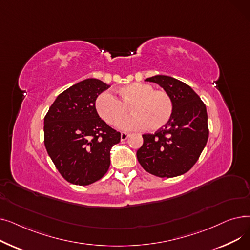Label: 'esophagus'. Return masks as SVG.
I'll use <instances>...</instances> for the list:
<instances>
[{
	"label": "esophagus",
	"instance_id": "1",
	"mask_svg": "<svg viewBox=\"0 0 250 250\" xmlns=\"http://www.w3.org/2000/svg\"><path fill=\"white\" fill-rule=\"evenodd\" d=\"M128 136H129L128 133H122L121 134V140L122 141H125L128 138Z\"/></svg>",
	"mask_w": 250,
	"mask_h": 250
}]
</instances>
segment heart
I'll return each mask as SVG.
<instances>
[{
  "label": "heart",
  "instance_id": "obj_1",
  "mask_svg": "<svg viewBox=\"0 0 250 250\" xmlns=\"http://www.w3.org/2000/svg\"><path fill=\"white\" fill-rule=\"evenodd\" d=\"M116 98L101 93L95 100V109L102 120L115 125L127 114V107L134 114L122 122L120 127L134 130L147 127L157 130L163 127L173 112V101L166 91L155 90L147 83H132L118 88Z\"/></svg>",
  "mask_w": 250,
  "mask_h": 250
}]
</instances>
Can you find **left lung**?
<instances>
[{
    "mask_svg": "<svg viewBox=\"0 0 250 250\" xmlns=\"http://www.w3.org/2000/svg\"><path fill=\"white\" fill-rule=\"evenodd\" d=\"M146 81L158 84L171 96L173 112L155 134L143 135L138 161L158 177L185 174L198 161L208 138L206 105L188 85L175 78L156 75Z\"/></svg>",
    "mask_w": 250,
    "mask_h": 250,
    "instance_id": "left-lung-1",
    "label": "left lung"
}]
</instances>
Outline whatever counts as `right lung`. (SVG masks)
<instances>
[{"mask_svg":"<svg viewBox=\"0 0 250 250\" xmlns=\"http://www.w3.org/2000/svg\"><path fill=\"white\" fill-rule=\"evenodd\" d=\"M110 86L98 79L79 82L57 97L44 117V145L62 176L73 185L99 180L110 165L121 133L99 117L97 96Z\"/></svg>","mask_w":250,"mask_h":250,"instance_id":"1","label":"right lung"}]
</instances>
